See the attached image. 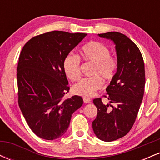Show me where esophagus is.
I'll return each mask as SVG.
<instances>
[{
  "instance_id": "obj_1",
  "label": "esophagus",
  "mask_w": 160,
  "mask_h": 160,
  "mask_svg": "<svg viewBox=\"0 0 160 160\" xmlns=\"http://www.w3.org/2000/svg\"><path fill=\"white\" fill-rule=\"evenodd\" d=\"M83 102H84V103H85V104H88V103H90L91 100L89 98H83Z\"/></svg>"
}]
</instances>
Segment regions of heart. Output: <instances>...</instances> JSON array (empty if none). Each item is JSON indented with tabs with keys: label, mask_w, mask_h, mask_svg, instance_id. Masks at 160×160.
<instances>
[{
	"label": "heart",
	"mask_w": 160,
	"mask_h": 160,
	"mask_svg": "<svg viewBox=\"0 0 160 160\" xmlns=\"http://www.w3.org/2000/svg\"><path fill=\"white\" fill-rule=\"evenodd\" d=\"M80 56L86 62L93 64L91 75L93 77L80 80L72 87L74 94L89 98L101 89L104 81L108 82L114 77L117 69V61L111 56L109 49L98 41H90L82 47ZM63 69L66 76L75 81L80 77V60L77 55L69 53L63 61Z\"/></svg>",
	"instance_id": "1"
}]
</instances>
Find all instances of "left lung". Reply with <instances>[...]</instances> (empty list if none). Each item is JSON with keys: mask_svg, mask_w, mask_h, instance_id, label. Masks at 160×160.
<instances>
[{"mask_svg": "<svg viewBox=\"0 0 160 160\" xmlns=\"http://www.w3.org/2000/svg\"><path fill=\"white\" fill-rule=\"evenodd\" d=\"M98 35L113 42L118 65L106 89L109 104H104L100 98L93 100L98 110L93 131L108 142L125 136L135 122L144 96V63L138 47L124 34L111 32Z\"/></svg>", "mask_w": 160, "mask_h": 160, "instance_id": "1", "label": "left lung"}]
</instances>
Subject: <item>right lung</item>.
<instances>
[{
  "label": "right lung",
  "mask_w": 160,
  "mask_h": 160,
  "mask_svg": "<svg viewBox=\"0 0 160 160\" xmlns=\"http://www.w3.org/2000/svg\"><path fill=\"white\" fill-rule=\"evenodd\" d=\"M86 35L53 31L34 37L22 49L17 67L19 106L29 127L41 138L62 137L71 116L82 105L78 95L63 99L70 89L63 61Z\"/></svg>",
  "instance_id": "obj_1"
}]
</instances>
